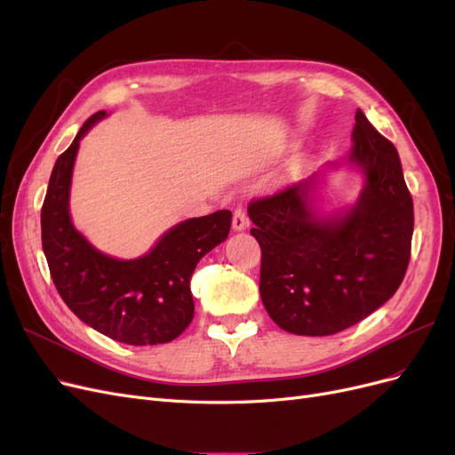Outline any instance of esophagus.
<instances>
[{"label":"esophagus","mask_w":455,"mask_h":455,"mask_svg":"<svg viewBox=\"0 0 455 455\" xmlns=\"http://www.w3.org/2000/svg\"><path fill=\"white\" fill-rule=\"evenodd\" d=\"M233 229L235 231H243V229H246V226H249V218H246V212H244V209H235L233 211Z\"/></svg>","instance_id":"1"}]
</instances>
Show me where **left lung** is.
<instances>
[{
	"instance_id": "obj_1",
	"label": "left lung",
	"mask_w": 455,
	"mask_h": 455,
	"mask_svg": "<svg viewBox=\"0 0 455 455\" xmlns=\"http://www.w3.org/2000/svg\"><path fill=\"white\" fill-rule=\"evenodd\" d=\"M349 161L366 184L346 214L315 216L313 178L249 203L261 249L259 296L286 332L338 334L381 307L406 275L414 203L396 148L361 109Z\"/></svg>"
}]
</instances>
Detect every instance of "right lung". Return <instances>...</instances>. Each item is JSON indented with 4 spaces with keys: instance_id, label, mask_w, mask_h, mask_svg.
Segmentation results:
<instances>
[{
    "instance_id": "1",
    "label": "right lung",
    "mask_w": 455,
    "mask_h": 455,
    "mask_svg": "<svg viewBox=\"0 0 455 455\" xmlns=\"http://www.w3.org/2000/svg\"><path fill=\"white\" fill-rule=\"evenodd\" d=\"M102 117L104 109L91 116L54 163L41 206V244L54 286L81 321L127 346H157L180 336L194 319L191 273L229 235L231 212L186 220L136 259L96 251L74 228L68 199L79 140Z\"/></svg>"
}]
</instances>
